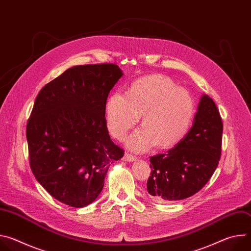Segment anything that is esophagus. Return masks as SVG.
I'll return each mask as SVG.
<instances>
[{
    "label": "esophagus",
    "instance_id": "esophagus-1",
    "mask_svg": "<svg viewBox=\"0 0 251 251\" xmlns=\"http://www.w3.org/2000/svg\"><path fill=\"white\" fill-rule=\"evenodd\" d=\"M122 160L125 161V162H134V161L136 160V157L133 156V155H131V154L125 153L124 156H123V158H122Z\"/></svg>",
    "mask_w": 251,
    "mask_h": 251
}]
</instances>
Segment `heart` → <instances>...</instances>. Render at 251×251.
I'll return each instance as SVG.
<instances>
[{
    "label": "heart",
    "instance_id": "1",
    "mask_svg": "<svg viewBox=\"0 0 251 251\" xmlns=\"http://www.w3.org/2000/svg\"><path fill=\"white\" fill-rule=\"evenodd\" d=\"M194 114L191 95L160 75L135 80L126 95L113 93L105 108L107 128L118 140L126 136L142 115L143 127L126 140V146L138 153L154 145L160 149L176 146L188 133Z\"/></svg>",
    "mask_w": 251,
    "mask_h": 251
}]
</instances>
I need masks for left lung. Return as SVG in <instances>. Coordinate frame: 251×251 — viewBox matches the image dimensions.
<instances>
[{
  "mask_svg": "<svg viewBox=\"0 0 251 251\" xmlns=\"http://www.w3.org/2000/svg\"><path fill=\"white\" fill-rule=\"evenodd\" d=\"M223 122L218 107L202 94L193 126L166 154L150 158L147 192L156 201H181L198 193L216 171L222 152Z\"/></svg>",
  "mask_w": 251,
  "mask_h": 251,
  "instance_id": "left-lung-1",
  "label": "left lung"
}]
</instances>
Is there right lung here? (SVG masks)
Returning <instances> with one entry per match:
<instances>
[{
	"label": "right lung",
	"mask_w": 251,
	"mask_h": 251,
	"mask_svg": "<svg viewBox=\"0 0 251 251\" xmlns=\"http://www.w3.org/2000/svg\"><path fill=\"white\" fill-rule=\"evenodd\" d=\"M122 75L113 63L73 66L34 101L26 125L30 169L60 202L74 207L93 202L109 166L124 155L105 120L107 97Z\"/></svg>",
	"instance_id": "add662e5"
}]
</instances>
